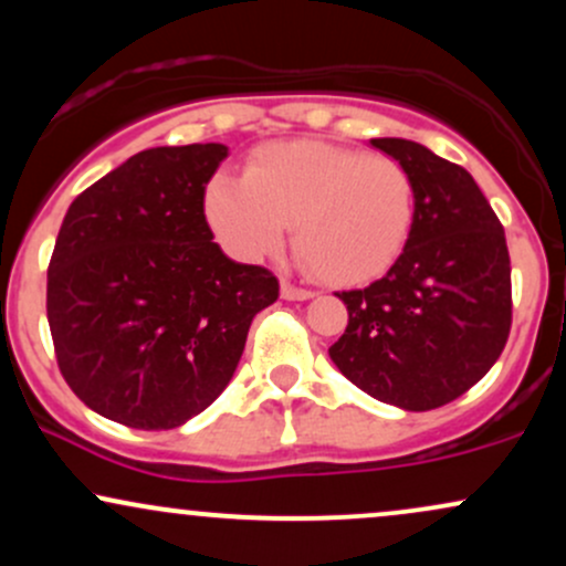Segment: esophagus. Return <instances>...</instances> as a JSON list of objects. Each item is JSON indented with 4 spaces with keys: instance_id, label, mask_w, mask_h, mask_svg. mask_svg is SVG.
Listing matches in <instances>:
<instances>
[{
    "instance_id": "esophagus-1",
    "label": "esophagus",
    "mask_w": 566,
    "mask_h": 566,
    "mask_svg": "<svg viewBox=\"0 0 566 566\" xmlns=\"http://www.w3.org/2000/svg\"><path fill=\"white\" fill-rule=\"evenodd\" d=\"M282 297L284 301H308V297H314V292L297 287V284L292 282H282Z\"/></svg>"
}]
</instances>
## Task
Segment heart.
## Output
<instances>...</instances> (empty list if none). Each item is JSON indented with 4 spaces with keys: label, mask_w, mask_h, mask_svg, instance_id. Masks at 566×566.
<instances>
[{
    "label": "heart",
    "mask_w": 566,
    "mask_h": 566,
    "mask_svg": "<svg viewBox=\"0 0 566 566\" xmlns=\"http://www.w3.org/2000/svg\"><path fill=\"white\" fill-rule=\"evenodd\" d=\"M207 218L233 255H271L295 226L297 255L319 279L359 284L405 250L415 223V184L401 161L322 140L269 143L247 175L220 172L207 188Z\"/></svg>",
    "instance_id": "obj_1"
}]
</instances>
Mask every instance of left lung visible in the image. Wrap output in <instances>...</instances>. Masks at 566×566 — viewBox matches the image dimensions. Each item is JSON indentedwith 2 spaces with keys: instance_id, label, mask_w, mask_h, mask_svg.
Here are the masks:
<instances>
[{
  "instance_id": "left-lung-1",
  "label": "left lung",
  "mask_w": 566,
  "mask_h": 566,
  "mask_svg": "<svg viewBox=\"0 0 566 566\" xmlns=\"http://www.w3.org/2000/svg\"><path fill=\"white\" fill-rule=\"evenodd\" d=\"M407 167L415 223L388 274L337 292L348 327L329 359L373 399L426 412L463 396L511 333V258L495 210L460 165L405 138L369 140Z\"/></svg>"
}]
</instances>
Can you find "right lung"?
<instances>
[{
  "label": "right lung",
  "instance_id": "add662e5",
  "mask_svg": "<svg viewBox=\"0 0 566 566\" xmlns=\"http://www.w3.org/2000/svg\"><path fill=\"white\" fill-rule=\"evenodd\" d=\"M223 143L129 157L71 201L48 269V322L69 388L140 431L184 426L229 386L258 311L279 297L263 265L223 255L205 188Z\"/></svg>",
  "mask_w": 566,
  "mask_h": 566
}]
</instances>
